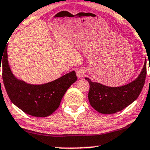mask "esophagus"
<instances>
[{
	"mask_svg": "<svg viewBox=\"0 0 150 150\" xmlns=\"http://www.w3.org/2000/svg\"><path fill=\"white\" fill-rule=\"evenodd\" d=\"M77 76L79 78H83V77L86 75V71L83 69H78L76 72Z\"/></svg>",
	"mask_w": 150,
	"mask_h": 150,
	"instance_id": "34e87169",
	"label": "esophagus"
}]
</instances>
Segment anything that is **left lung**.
<instances>
[{"instance_id": "obj_1", "label": "left lung", "mask_w": 150, "mask_h": 150, "mask_svg": "<svg viewBox=\"0 0 150 150\" xmlns=\"http://www.w3.org/2000/svg\"><path fill=\"white\" fill-rule=\"evenodd\" d=\"M146 75V61L138 78L130 83L119 87H110L92 82L86 78L90 85L89 102L93 109L102 114H113L125 109L139 96Z\"/></svg>"}]
</instances>
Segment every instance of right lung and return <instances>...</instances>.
<instances>
[{
    "instance_id": "1",
    "label": "right lung",
    "mask_w": 150,
    "mask_h": 150,
    "mask_svg": "<svg viewBox=\"0 0 150 150\" xmlns=\"http://www.w3.org/2000/svg\"><path fill=\"white\" fill-rule=\"evenodd\" d=\"M6 48L2 59V76L10 100L30 115L42 117L49 116L57 110L69 86L77 81L75 72L72 71L45 84H28L13 75L8 64Z\"/></svg>"
}]
</instances>
